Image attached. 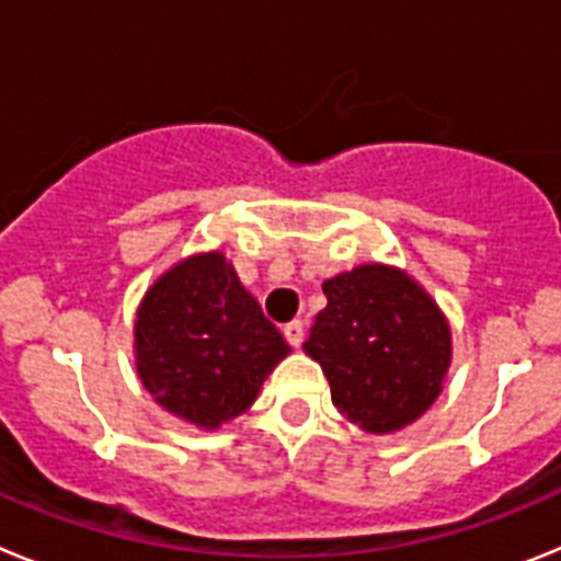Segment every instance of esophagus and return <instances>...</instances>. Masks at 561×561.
Here are the masks:
<instances>
[{
    "label": "esophagus",
    "mask_w": 561,
    "mask_h": 561,
    "mask_svg": "<svg viewBox=\"0 0 561 561\" xmlns=\"http://www.w3.org/2000/svg\"><path fill=\"white\" fill-rule=\"evenodd\" d=\"M284 336L286 342H289L291 348H297L300 342H304V323L300 320H291V323L284 325Z\"/></svg>",
    "instance_id": "obj_1"
}]
</instances>
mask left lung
Here are the masks:
<instances>
[{
  "mask_svg": "<svg viewBox=\"0 0 561 561\" xmlns=\"http://www.w3.org/2000/svg\"><path fill=\"white\" fill-rule=\"evenodd\" d=\"M306 354L320 362L331 401L365 433L413 424L444 388L453 334L438 304L408 272L362 264L323 284Z\"/></svg>",
  "mask_w": 561,
  "mask_h": 561,
  "instance_id": "obj_1",
  "label": "left lung"
}]
</instances>
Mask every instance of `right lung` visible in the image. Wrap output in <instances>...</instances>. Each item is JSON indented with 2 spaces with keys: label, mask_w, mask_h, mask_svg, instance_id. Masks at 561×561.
I'll return each mask as SVG.
<instances>
[{
  "label": "right lung",
  "mask_w": 561,
  "mask_h": 561,
  "mask_svg": "<svg viewBox=\"0 0 561 561\" xmlns=\"http://www.w3.org/2000/svg\"><path fill=\"white\" fill-rule=\"evenodd\" d=\"M289 351L221 252L191 255L157 277L134 323L146 390L168 413L202 430L250 410Z\"/></svg>",
  "instance_id": "right-lung-1"
}]
</instances>
